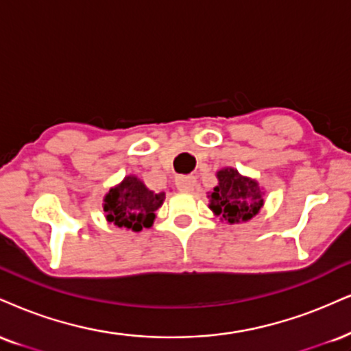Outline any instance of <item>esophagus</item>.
<instances>
[{
	"mask_svg": "<svg viewBox=\"0 0 351 351\" xmlns=\"http://www.w3.org/2000/svg\"><path fill=\"white\" fill-rule=\"evenodd\" d=\"M175 184L180 191L189 193L193 191L194 186H196V178H194V176H176Z\"/></svg>",
	"mask_w": 351,
	"mask_h": 351,
	"instance_id": "esophagus-1",
	"label": "esophagus"
}]
</instances>
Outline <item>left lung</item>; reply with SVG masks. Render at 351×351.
Instances as JSON below:
<instances>
[{
    "mask_svg": "<svg viewBox=\"0 0 351 351\" xmlns=\"http://www.w3.org/2000/svg\"><path fill=\"white\" fill-rule=\"evenodd\" d=\"M217 186L208 193L209 209L214 216L227 223L250 221L260 213L265 202V193L260 183L250 176L240 175L232 167L221 168L216 173Z\"/></svg>",
    "mask_w": 351,
    "mask_h": 351,
    "instance_id": "1",
    "label": "left lung"
}]
</instances>
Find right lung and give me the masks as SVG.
<instances>
[{
  "instance_id": "add662e5",
  "label": "right lung",
  "mask_w": 351,
  "mask_h": 351,
  "mask_svg": "<svg viewBox=\"0 0 351 351\" xmlns=\"http://www.w3.org/2000/svg\"><path fill=\"white\" fill-rule=\"evenodd\" d=\"M163 201L165 193L152 191L141 178L128 175L104 196V217L121 229L141 232L154 226L155 210L162 208Z\"/></svg>"
}]
</instances>
